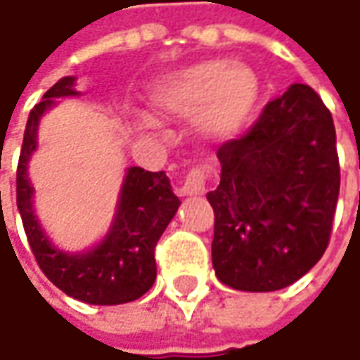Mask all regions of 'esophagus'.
<instances>
[{
  "label": "esophagus",
  "mask_w": 360,
  "mask_h": 360,
  "mask_svg": "<svg viewBox=\"0 0 360 360\" xmlns=\"http://www.w3.org/2000/svg\"><path fill=\"white\" fill-rule=\"evenodd\" d=\"M207 177H209V167L195 165V167L189 169V173L185 175V179L181 181L179 191L183 195H203Z\"/></svg>",
  "instance_id": "obj_1"
}]
</instances>
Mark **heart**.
<instances>
[{"mask_svg": "<svg viewBox=\"0 0 360 360\" xmlns=\"http://www.w3.org/2000/svg\"><path fill=\"white\" fill-rule=\"evenodd\" d=\"M259 94L261 87L253 69L211 59L163 77L151 91V101L167 115H197V123L207 135L225 139L249 125ZM149 123L155 121L149 119Z\"/></svg>", "mask_w": 360, "mask_h": 360, "instance_id": "b5f03b06", "label": "heart"}]
</instances>
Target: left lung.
Segmentation results:
<instances>
[{
  "instance_id": "left-lung-1",
  "label": "left lung",
  "mask_w": 360,
  "mask_h": 360,
  "mask_svg": "<svg viewBox=\"0 0 360 360\" xmlns=\"http://www.w3.org/2000/svg\"><path fill=\"white\" fill-rule=\"evenodd\" d=\"M207 199L217 279L237 291H279L327 251L341 187L337 135L323 99L295 83L241 137L217 151Z\"/></svg>"
}]
</instances>
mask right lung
<instances>
[{
  "label": "right lung",
  "mask_w": 360,
  "mask_h": 360,
  "mask_svg": "<svg viewBox=\"0 0 360 360\" xmlns=\"http://www.w3.org/2000/svg\"><path fill=\"white\" fill-rule=\"evenodd\" d=\"M75 77H63L47 89L44 101L33 107L18 163V209L33 257L45 277L61 291L89 304H121L139 299L157 277L155 245L179 209L165 171L131 167L125 175L117 215L105 239L87 253H63L56 249L33 213V187L27 161L37 147V125L56 97L77 95Z\"/></svg>",
  "instance_id": "right-lung-1"
}]
</instances>
